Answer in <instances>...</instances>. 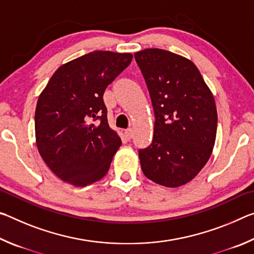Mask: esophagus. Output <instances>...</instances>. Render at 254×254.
Instances as JSON below:
<instances>
[{
	"label": "esophagus",
	"mask_w": 254,
	"mask_h": 254,
	"mask_svg": "<svg viewBox=\"0 0 254 254\" xmlns=\"http://www.w3.org/2000/svg\"><path fill=\"white\" fill-rule=\"evenodd\" d=\"M126 136H127V140H131L132 137H133V130L132 128H127V130H126Z\"/></svg>",
	"instance_id": "1"
}]
</instances>
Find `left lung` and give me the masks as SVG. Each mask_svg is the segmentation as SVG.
Segmentation results:
<instances>
[{"mask_svg":"<svg viewBox=\"0 0 254 254\" xmlns=\"http://www.w3.org/2000/svg\"><path fill=\"white\" fill-rule=\"evenodd\" d=\"M154 112L153 139L139 150L145 177L179 187L199 173L214 148L217 111L214 97L190 60L153 48L134 54Z\"/></svg>","mask_w":254,"mask_h":254,"instance_id":"1","label":"left lung"}]
</instances>
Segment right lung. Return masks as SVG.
<instances>
[{"label": "right lung", "mask_w": 254, "mask_h": 254, "mask_svg": "<svg viewBox=\"0 0 254 254\" xmlns=\"http://www.w3.org/2000/svg\"><path fill=\"white\" fill-rule=\"evenodd\" d=\"M131 54L96 50L60 66L40 94L37 147L50 170L84 187L102 179L122 141L109 127L103 95L130 65Z\"/></svg>", "instance_id": "1"}]
</instances>
